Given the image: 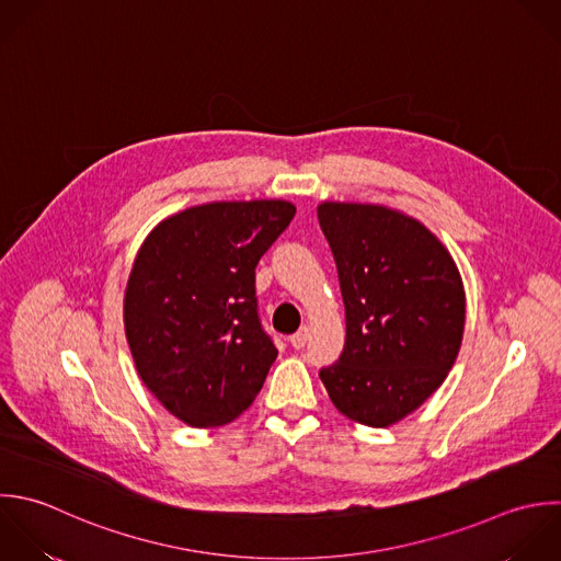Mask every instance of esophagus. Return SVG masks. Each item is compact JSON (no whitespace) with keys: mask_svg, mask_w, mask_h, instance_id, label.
<instances>
[{"mask_svg":"<svg viewBox=\"0 0 561 561\" xmlns=\"http://www.w3.org/2000/svg\"><path fill=\"white\" fill-rule=\"evenodd\" d=\"M308 328L304 325L299 332H295L290 339H288V343L295 347V350H304L306 347V343H308Z\"/></svg>","mask_w":561,"mask_h":561,"instance_id":"esophagus-1","label":"esophagus"}]
</instances>
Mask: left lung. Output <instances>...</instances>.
<instances>
[{"label": "left lung", "instance_id": "left-lung-1", "mask_svg": "<svg viewBox=\"0 0 561 561\" xmlns=\"http://www.w3.org/2000/svg\"><path fill=\"white\" fill-rule=\"evenodd\" d=\"M345 304V347L319 371L350 420L387 428L420 409L453 369L466 290L448 249L420 220L382 205L321 203Z\"/></svg>", "mask_w": 561, "mask_h": 561}]
</instances>
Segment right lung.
<instances>
[{
    "instance_id": "1",
    "label": "right lung",
    "mask_w": 561,
    "mask_h": 561,
    "mask_svg": "<svg viewBox=\"0 0 561 561\" xmlns=\"http://www.w3.org/2000/svg\"><path fill=\"white\" fill-rule=\"evenodd\" d=\"M288 201L209 203L159 222L124 295L141 382L181 422L214 428L260 393L277 358L257 314L255 266L295 216Z\"/></svg>"
}]
</instances>
